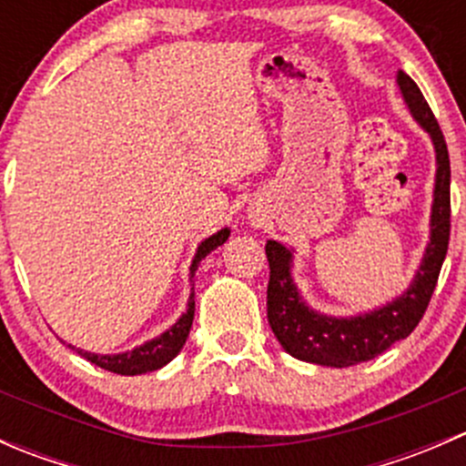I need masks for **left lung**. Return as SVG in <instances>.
<instances>
[{"instance_id": "8db88e82", "label": "left lung", "mask_w": 466, "mask_h": 466, "mask_svg": "<svg viewBox=\"0 0 466 466\" xmlns=\"http://www.w3.org/2000/svg\"><path fill=\"white\" fill-rule=\"evenodd\" d=\"M397 86L412 119L431 135L435 146V191L431 209V241L408 290L392 302L351 318H333L313 311L299 295L290 268L293 250L277 241L266 243L270 281H268V322L279 345L290 356L327 368H350L383 354L394 342L415 331L440 277L451 234V164L444 135L424 94L406 72H397Z\"/></svg>"}]
</instances>
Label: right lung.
Wrapping results in <instances>:
<instances>
[{"mask_svg":"<svg viewBox=\"0 0 466 466\" xmlns=\"http://www.w3.org/2000/svg\"><path fill=\"white\" fill-rule=\"evenodd\" d=\"M229 237V229L223 228L220 232L211 234L209 238H205L203 243L196 250L194 261H191V279H194L196 270H198V263L209 255L211 250H216L218 246H223ZM194 311H196V299L194 290L189 295V304H187V311L182 313L180 320L173 324L171 329H167L164 333H159L153 340L144 342V345L135 347V350L124 351V354H92V351L78 350V347H72L76 354H81L83 359H87L89 363L98 365V368L107 370V372L121 374V377H135V374H146L155 372V370L164 368L167 363H171L177 354H180L182 345L187 342V336H189L191 322H194Z\"/></svg>","mask_w":466,"mask_h":466,"instance_id":"obj_1","label":"right lung"}]
</instances>
